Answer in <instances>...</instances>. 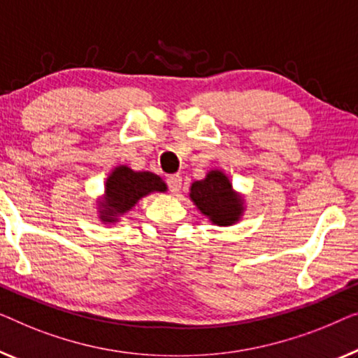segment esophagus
<instances>
[{"label": "esophagus", "instance_id": "esophagus-1", "mask_svg": "<svg viewBox=\"0 0 358 358\" xmlns=\"http://www.w3.org/2000/svg\"><path fill=\"white\" fill-rule=\"evenodd\" d=\"M167 185L172 193H178V191L181 189V177L180 175H170V177L167 178Z\"/></svg>", "mask_w": 358, "mask_h": 358}]
</instances>
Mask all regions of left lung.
I'll list each match as a JSON object with an SVG mask.
<instances>
[{"instance_id":"1","label":"left lung","mask_w":358,"mask_h":358,"mask_svg":"<svg viewBox=\"0 0 358 358\" xmlns=\"http://www.w3.org/2000/svg\"><path fill=\"white\" fill-rule=\"evenodd\" d=\"M189 199L214 225L230 227L243 217L245 196L236 191L222 169H210L203 180L189 186Z\"/></svg>"}]
</instances>
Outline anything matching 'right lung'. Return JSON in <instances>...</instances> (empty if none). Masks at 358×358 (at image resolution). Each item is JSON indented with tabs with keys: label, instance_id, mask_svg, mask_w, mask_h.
<instances>
[{
	"label": "right lung",
	"instance_id": "obj_1",
	"mask_svg": "<svg viewBox=\"0 0 358 358\" xmlns=\"http://www.w3.org/2000/svg\"><path fill=\"white\" fill-rule=\"evenodd\" d=\"M165 181L152 172H136L128 165H117L103 183L97 201V217L102 224H118L144 196L165 193Z\"/></svg>",
	"mask_w": 358,
	"mask_h": 358
}]
</instances>
